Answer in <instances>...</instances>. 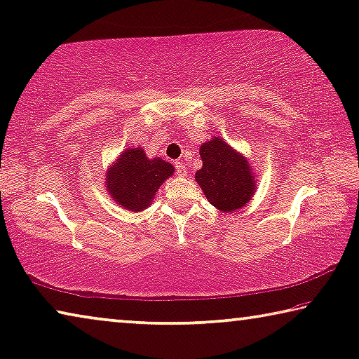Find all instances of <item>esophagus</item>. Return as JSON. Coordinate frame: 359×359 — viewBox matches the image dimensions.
<instances>
[{
    "label": "esophagus",
    "instance_id": "34e87169",
    "mask_svg": "<svg viewBox=\"0 0 359 359\" xmlns=\"http://www.w3.org/2000/svg\"><path fill=\"white\" fill-rule=\"evenodd\" d=\"M175 174H177L179 177H185V175H187V168H185V164L182 163V161L175 163Z\"/></svg>",
    "mask_w": 359,
    "mask_h": 359
}]
</instances>
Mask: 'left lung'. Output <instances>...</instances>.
Here are the masks:
<instances>
[{
    "mask_svg": "<svg viewBox=\"0 0 359 359\" xmlns=\"http://www.w3.org/2000/svg\"><path fill=\"white\" fill-rule=\"evenodd\" d=\"M203 168L195 179L212 206L224 212L243 208L254 195L255 180L246 158L215 137L200 149Z\"/></svg>",
    "mask_w": 359,
    "mask_h": 359,
    "instance_id": "8db88e82",
    "label": "left lung"
}]
</instances>
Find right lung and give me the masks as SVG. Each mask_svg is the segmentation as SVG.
Segmentation results:
<instances>
[{"instance_id": "right-lung-1", "label": "right lung", "mask_w": 359, "mask_h": 359, "mask_svg": "<svg viewBox=\"0 0 359 359\" xmlns=\"http://www.w3.org/2000/svg\"><path fill=\"white\" fill-rule=\"evenodd\" d=\"M172 172L174 168L168 161L149 159L144 150L130 149L108 169L107 187L119 206L137 212L150 206L158 187Z\"/></svg>"}]
</instances>
